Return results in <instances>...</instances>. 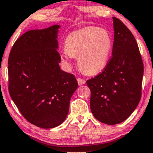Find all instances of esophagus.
<instances>
[{
	"label": "esophagus",
	"mask_w": 153,
	"mask_h": 153,
	"mask_svg": "<svg viewBox=\"0 0 153 153\" xmlns=\"http://www.w3.org/2000/svg\"><path fill=\"white\" fill-rule=\"evenodd\" d=\"M77 80H78V85H82L85 84V80L84 79H82V78H78V79H77Z\"/></svg>",
	"instance_id": "1"
}]
</instances>
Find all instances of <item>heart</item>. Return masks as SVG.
<instances>
[{"mask_svg":"<svg viewBox=\"0 0 153 153\" xmlns=\"http://www.w3.org/2000/svg\"><path fill=\"white\" fill-rule=\"evenodd\" d=\"M112 50V37L106 29L87 27L67 36L65 48L60 53V59L66 68H70L72 59L77 56L81 71L94 75L107 66Z\"/></svg>","mask_w":153,"mask_h":153,"instance_id":"b5f03b06","label":"heart"}]
</instances>
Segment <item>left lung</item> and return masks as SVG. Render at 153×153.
Masks as SVG:
<instances>
[{
	"label": "left lung",
	"mask_w": 153,
	"mask_h": 153,
	"mask_svg": "<svg viewBox=\"0 0 153 153\" xmlns=\"http://www.w3.org/2000/svg\"><path fill=\"white\" fill-rule=\"evenodd\" d=\"M112 57L101 74L86 81L90 107L99 121L115 125L123 122L138 106L144 67L137 41L126 26L112 17Z\"/></svg>",
	"instance_id": "left-lung-1"
}]
</instances>
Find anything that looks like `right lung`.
I'll return each mask as SVG.
<instances>
[{"label":"right lung","mask_w":153,"mask_h":153,"mask_svg":"<svg viewBox=\"0 0 153 153\" xmlns=\"http://www.w3.org/2000/svg\"><path fill=\"white\" fill-rule=\"evenodd\" d=\"M60 25L29 30L15 42L8 57V91L27 121L52 128L66 119L78 84L61 70L58 53Z\"/></svg>","instance_id":"add662e5"}]
</instances>
